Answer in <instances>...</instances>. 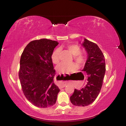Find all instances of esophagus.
I'll use <instances>...</instances> for the list:
<instances>
[{"mask_svg": "<svg viewBox=\"0 0 126 126\" xmlns=\"http://www.w3.org/2000/svg\"><path fill=\"white\" fill-rule=\"evenodd\" d=\"M65 86H66V84H64V83H63V84H61L59 86V88H63V87H64Z\"/></svg>", "mask_w": 126, "mask_h": 126, "instance_id": "34e87169", "label": "esophagus"}]
</instances>
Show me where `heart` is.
Instances as JSON below:
<instances>
[{"label": "heart", "instance_id": "b5f03b06", "mask_svg": "<svg viewBox=\"0 0 126 126\" xmlns=\"http://www.w3.org/2000/svg\"><path fill=\"white\" fill-rule=\"evenodd\" d=\"M69 51L73 55V59L79 67L83 66L86 63V58L85 55L81 53L82 49L80 47L76 44H69L66 47ZM60 49L59 48H56L53 52L51 58L53 63L58 64L60 61ZM78 69V65L74 63H62L59 64L57 67L59 72L64 73H70L76 71Z\"/></svg>", "mask_w": 126, "mask_h": 126}]
</instances>
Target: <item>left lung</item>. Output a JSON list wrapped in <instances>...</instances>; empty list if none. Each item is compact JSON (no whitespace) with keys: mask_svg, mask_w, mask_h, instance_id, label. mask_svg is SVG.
Masks as SVG:
<instances>
[{"mask_svg":"<svg viewBox=\"0 0 126 126\" xmlns=\"http://www.w3.org/2000/svg\"><path fill=\"white\" fill-rule=\"evenodd\" d=\"M88 54L83 71L87 74V84L80 90L74 89L70 101L74 105L85 107L92 103L101 90L105 72L104 56L97 45L84 39L82 44Z\"/></svg>","mask_w":126,"mask_h":126,"instance_id":"left-lung-1","label":"left lung"}]
</instances>
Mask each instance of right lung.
<instances>
[{"instance_id": "right-lung-1", "label": "right lung", "mask_w": 126, "mask_h": 126, "mask_svg": "<svg viewBox=\"0 0 126 126\" xmlns=\"http://www.w3.org/2000/svg\"><path fill=\"white\" fill-rule=\"evenodd\" d=\"M58 42L41 39L30 42L22 54L18 76L25 97L34 106L45 108L56 102L60 89L54 83L51 58Z\"/></svg>"}]
</instances>
